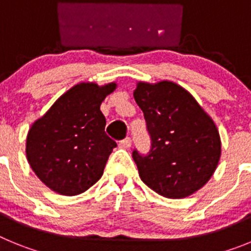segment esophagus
I'll return each mask as SVG.
<instances>
[{"label":"esophagus","mask_w":251,"mask_h":251,"mask_svg":"<svg viewBox=\"0 0 251 251\" xmlns=\"http://www.w3.org/2000/svg\"><path fill=\"white\" fill-rule=\"evenodd\" d=\"M130 146H132V139H130L129 137H127L126 139L119 142V147L123 148V150H129Z\"/></svg>","instance_id":"obj_1"}]
</instances>
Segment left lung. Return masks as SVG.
Returning <instances> with one entry per match:
<instances>
[{
    "label": "left lung",
    "instance_id": "obj_1",
    "mask_svg": "<svg viewBox=\"0 0 251 251\" xmlns=\"http://www.w3.org/2000/svg\"><path fill=\"white\" fill-rule=\"evenodd\" d=\"M133 95L152 142L146 156L133 151L142 181L168 199H182L200 190L221 156L220 134L211 117L172 81H139Z\"/></svg>",
    "mask_w": 251,
    "mask_h": 251
}]
</instances>
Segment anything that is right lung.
<instances>
[{
    "label": "right lung",
    "mask_w": 251,
    "mask_h": 251,
    "mask_svg": "<svg viewBox=\"0 0 251 251\" xmlns=\"http://www.w3.org/2000/svg\"><path fill=\"white\" fill-rule=\"evenodd\" d=\"M117 88L76 84L34 122L26 139V157L41 182L64 196L83 194L103 175L113 148L100 104Z\"/></svg>",
    "instance_id": "right-lung-1"
}]
</instances>
